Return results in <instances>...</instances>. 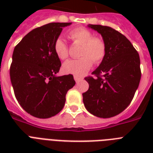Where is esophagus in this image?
<instances>
[{"mask_svg":"<svg viewBox=\"0 0 153 153\" xmlns=\"http://www.w3.org/2000/svg\"><path fill=\"white\" fill-rule=\"evenodd\" d=\"M74 80H75V82H80L82 80V78L81 77H79V76H75V75H74Z\"/></svg>","mask_w":153,"mask_h":153,"instance_id":"esophagus-1","label":"esophagus"}]
</instances>
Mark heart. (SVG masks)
Wrapping results in <instances>:
<instances>
[{"mask_svg": "<svg viewBox=\"0 0 153 153\" xmlns=\"http://www.w3.org/2000/svg\"><path fill=\"white\" fill-rule=\"evenodd\" d=\"M70 39L74 43L81 44L79 59H71L65 62L62 65V71L66 74L75 76H82L91 69L93 60L94 63L100 62L105 55V44L102 39L94 37L91 31L77 27L69 33ZM56 55L60 59H66L68 57L67 44L62 38H58L54 44Z\"/></svg>", "mask_w": 153, "mask_h": 153, "instance_id": "b5f03b06", "label": "heart"}]
</instances>
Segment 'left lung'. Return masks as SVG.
Here are the masks:
<instances>
[{
    "label": "left lung",
    "instance_id": "left-lung-1",
    "mask_svg": "<svg viewBox=\"0 0 153 153\" xmlns=\"http://www.w3.org/2000/svg\"><path fill=\"white\" fill-rule=\"evenodd\" d=\"M87 27L102 36L106 51L92 73L97 78H85L89 89L82 94V101L91 114L112 117L125 110L133 100L141 76L140 57L130 41L114 28L98 25Z\"/></svg>",
    "mask_w": 153,
    "mask_h": 153
}]
</instances>
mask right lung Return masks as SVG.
<instances>
[{"instance_id": "1", "label": "right lung", "mask_w": 153, "mask_h": 153, "mask_svg": "<svg viewBox=\"0 0 153 153\" xmlns=\"http://www.w3.org/2000/svg\"><path fill=\"white\" fill-rule=\"evenodd\" d=\"M72 23H50L35 28L16 46L10 79L18 102L32 116L48 118L59 114L66 94L75 85L72 74L57 76L61 62L54 48L62 27Z\"/></svg>"}]
</instances>
